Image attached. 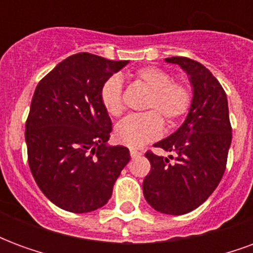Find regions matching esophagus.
<instances>
[{
    "mask_svg": "<svg viewBox=\"0 0 253 253\" xmlns=\"http://www.w3.org/2000/svg\"><path fill=\"white\" fill-rule=\"evenodd\" d=\"M142 154V152H138L135 149H130V156H131L132 159H135V157H139Z\"/></svg>",
    "mask_w": 253,
    "mask_h": 253,
    "instance_id": "34e87169",
    "label": "esophagus"
}]
</instances>
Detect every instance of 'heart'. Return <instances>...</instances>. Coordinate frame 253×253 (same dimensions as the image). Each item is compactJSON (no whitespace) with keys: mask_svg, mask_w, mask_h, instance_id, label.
<instances>
[{"mask_svg":"<svg viewBox=\"0 0 253 253\" xmlns=\"http://www.w3.org/2000/svg\"><path fill=\"white\" fill-rule=\"evenodd\" d=\"M135 77L152 93L148 97L143 114H132L115 127V139L130 148H139L152 142L163 132V119L173 125L188 114L192 105V90L183 81H175L169 72L157 66L139 69ZM100 100L105 111L112 116H121L125 111L122 80L119 76L107 78L100 89Z\"/></svg>","mask_w":253,"mask_h":253,"instance_id":"heart-1","label":"heart"}]
</instances>
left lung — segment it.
<instances>
[{
	"label": "left lung",
	"mask_w": 253,
	"mask_h": 253,
	"mask_svg": "<svg viewBox=\"0 0 253 253\" xmlns=\"http://www.w3.org/2000/svg\"><path fill=\"white\" fill-rule=\"evenodd\" d=\"M190 76L194 99L184 123L154 148L173 152L161 157L148 150L150 172L143 180V196L154 210L181 215L195 210L211 195L226 169L232 142L226 93L202 63L186 57L165 59Z\"/></svg>",
	"instance_id": "left-lung-1"
}]
</instances>
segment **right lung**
Instances as JSON below:
<instances>
[{
  "instance_id": "add662e5",
  "label": "right lung",
  "mask_w": 253,
  "mask_h": 253,
  "mask_svg": "<svg viewBox=\"0 0 253 253\" xmlns=\"http://www.w3.org/2000/svg\"><path fill=\"white\" fill-rule=\"evenodd\" d=\"M127 61L78 52L58 63L35 89L25 122L28 164L42 192L70 212L103 207L128 149L107 146L112 123L100 100L107 78Z\"/></svg>"
}]
</instances>
